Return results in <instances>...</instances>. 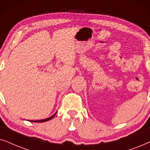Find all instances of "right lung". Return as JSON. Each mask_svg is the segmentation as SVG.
<instances>
[{
  "label": "right lung",
  "instance_id": "1",
  "mask_svg": "<svg viewBox=\"0 0 150 150\" xmlns=\"http://www.w3.org/2000/svg\"><path fill=\"white\" fill-rule=\"evenodd\" d=\"M55 114H56V112H55L54 115H53V116H51V117H49V118H47V119H43V120H38V121H31V122H35V123H42V122H45V121H48L49 120H51V119H52L54 117V116L55 115Z\"/></svg>",
  "mask_w": 150,
  "mask_h": 150
}]
</instances>
